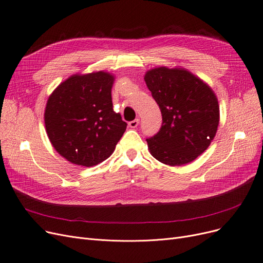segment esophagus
Instances as JSON below:
<instances>
[{"label": "esophagus", "instance_id": "34e87169", "mask_svg": "<svg viewBox=\"0 0 263 263\" xmlns=\"http://www.w3.org/2000/svg\"><path fill=\"white\" fill-rule=\"evenodd\" d=\"M138 124H139V119H135L134 121H130V122L128 123L130 128H136L137 126H138Z\"/></svg>", "mask_w": 263, "mask_h": 263}]
</instances>
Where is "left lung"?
Returning a JSON list of instances; mask_svg holds the SVG:
<instances>
[{
    "label": "left lung",
    "instance_id": "8db88e82",
    "mask_svg": "<svg viewBox=\"0 0 263 263\" xmlns=\"http://www.w3.org/2000/svg\"><path fill=\"white\" fill-rule=\"evenodd\" d=\"M144 81L162 116L159 132L146 139L149 153L169 166L195 160L217 132L219 106L214 91L180 67L152 68L145 72Z\"/></svg>",
    "mask_w": 263,
    "mask_h": 263
}]
</instances>
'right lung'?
Here are the masks:
<instances>
[{"label":"right lung","mask_w":263,"mask_h":263,"mask_svg":"<svg viewBox=\"0 0 263 263\" xmlns=\"http://www.w3.org/2000/svg\"><path fill=\"white\" fill-rule=\"evenodd\" d=\"M115 76L107 71L72 74L49 96L45 126L55 151L71 164L92 167L116 149L127 124L112 105Z\"/></svg>","instance_id":"right-lung-1"}]
</instances>
